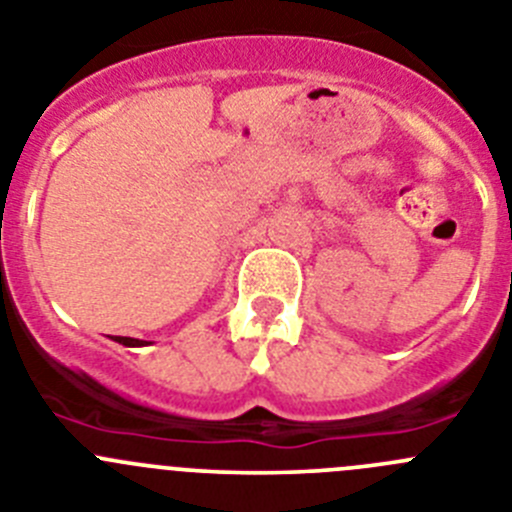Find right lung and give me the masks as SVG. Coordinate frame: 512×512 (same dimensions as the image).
Returning a JSON list of instances; mask_svg holds the SVG:
<instances>
[{
	"instance_id": "add662e5",
	"label": "right lung",
	"mask_w": 512,
	"mask_h": 512,
	"mask_svg": "<svg viewBox=\"0 0 512 512\" xmlns=\"http://www.w3.org/2000/svg\"><path fill=\"white\" fill-rule=\"evenodd\" d=\"M114 342L124 344V347H145L147 342H142V339H132V336H117Z\"/></svg>"
}]
</instances>
